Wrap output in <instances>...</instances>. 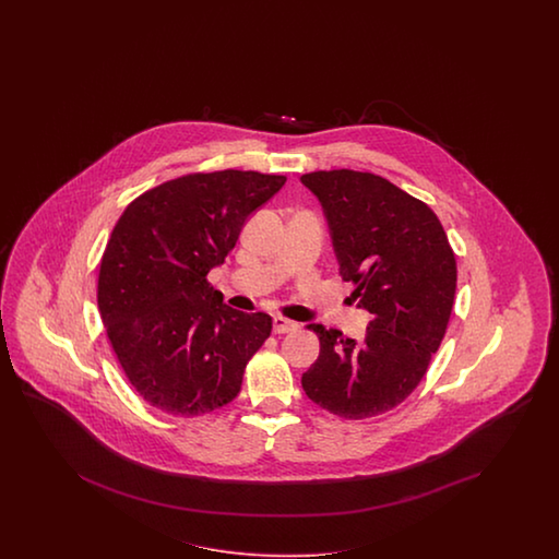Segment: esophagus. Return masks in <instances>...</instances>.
Returning a JSON list of instances; mask_svg holds the SVG:
<instances>
[{"mask_svg": "<svg viewBox=\"0 0 559 559\" xmlns=\"http://www.w3.org/2000/svg\"><path fill=\"white\" fill-rule=\"evenodd\" d=\"M299 325L295 322H290L287 318H281V316H276L274 320H272V330H274V334H288V332H295Z\"/></svg>", "mask_w": 559, "mask_h": 559, "instance_id": "esophagus-1", "label": "esophagus"}]
</instances>
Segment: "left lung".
<instances>
[{"mask_svg": "<svg viewBox=\"0 0 559 559\" xmlns=\"http://www.w3.org/2000/svg\"><path fill=\"white\" fill-rule=\"evenodd\" d=\"M301 182L323 206L340 276L372 316L360 342L307 325L320 356L304 372L307 397L346 420L402 404L423 381L451 320L457 262L439 217L390 180L355 169H320Z\"/></svg>", "mask_w": 559, "mask_h": 559, "instance_id": "1", "label": "left lung"}]
</instances>
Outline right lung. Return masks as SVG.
I'll return each mask as SVG.
<instances>
[{
  "mask_svg": "<svg viewBox=\"0 0 559 559\" xmlns=\"http://www.w3.org/2000/svg\"><path fill=\"white\" fill-rule=\"evenodd\" d=\"M285 182L252 169L194 171L122 211L102 254L98 309L129 383L155 409L192 418L236 400L272 318L223 304L206 274Z\"/></svg>",
  "mask_w": 559,
  "mask_h": 559,
  "instance_id": "obj_1",
  "label": "right lung"
}]
</instances>
